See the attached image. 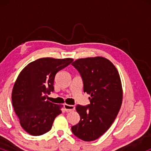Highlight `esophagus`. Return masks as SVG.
<instances>
[{
	"mask_svg": "<svg viewBox=\"0 0 151 151\" xmlns=\"http://www.w3.org/2000/svg\"><path fill=\"white\" fill-rule=\"evenodd\" d=\"M64 108H65V111L67 112L72 111H74V109H75V107H74V106L69 105V104H65L64 105Z\"/></svg>",
	"mask_w": 151,
	"mask_h": 151,
	"instance_id": "obj_1",
	"label": "esophagus"
}]
</instances>
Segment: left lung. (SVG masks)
<instances>
[{
  "label": "left lung",
  "instance_id": "8db88e82",
  "mask_svg": "<svg viewBox=\"0 0 151 151\" xmlns=\"http://www.w3.org/2000/svg\"><path fill=\"white\" fill-rule=\"evenodd\" d=\"M80 73L90 104L77 105L80 121L72 126L84 141L98 139L112 125L120 110L123 89L120 75L111 62L102 57L81 58L72 64Z\"/></svg>",
  "mask_w": 151,
  "mask_h": 151
}]
</instances>
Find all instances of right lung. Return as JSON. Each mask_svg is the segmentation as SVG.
Masks as SVG:
<instances>
[{
	"label": "right lung",
	"mask_w": 151,
	"mask_h": 151,
	"mask_svg": "<svg viewBox=\"0 0 151 151\" xmlns=\"http://www.w3.org/2000/svg\"><path fill=\"white\" fill-rule=\"evenodd\" d=\"M73 59L44 58L29 63L19 74L12 91V103L22 128L32 136H40L52 129L63 105L46 100L54 91L56 74Z\"/></svg>",
	"instance_id": "1"
}]
</instances>
